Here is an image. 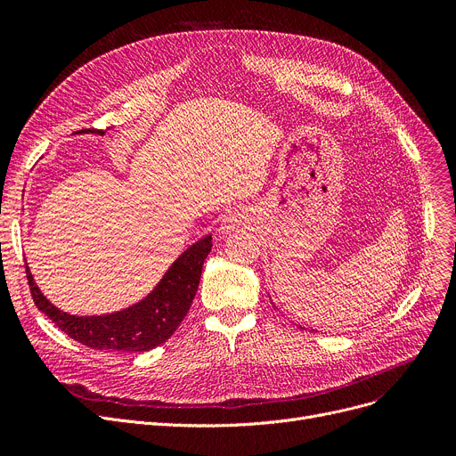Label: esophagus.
Listing matches in <instances>:
<instances>
[{"label":"esophagus","instance_id":"34e87169","mask_svg":"<svg viewBox=\"0 0 456 456\" xmlns=\"http://www.w3.org/2000/svg\"><path fill=\"white\" fill-rule=\"evenodd\" d=\"M236 224V218H232V216L229 214V216H225V220L222 222V231L224 232H229L231 229H232V225Z\"/></svg>","mask_w":456,"mask_h":456}]
</instances>
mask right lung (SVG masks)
<instances>
[{"label": "right lung", "instance_id": "add662e5", "mask_svg": "<svg viewBox=\"0 0 456 456\" xmlns=\"http://www.w3.org/2000/svg\"><path fill=\"white\" fill-rule=\"evenodd\" d=\"M85 133V131H81ZM103 136L105 131H92ZM212 249V234L186 248L166 270L153 290L140 301L109 314H69L47 299L28 266V281L38 310L76 342L100 349L143 353L172 337L194 301L203 262Z\"/></svg>", "mask_w": 456, "mask_h": 456}]
</instances>
